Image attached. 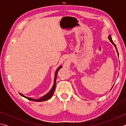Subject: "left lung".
I'll list each match as a JSON object with an SVG mask.
<instances>
[{
    "mask_svg": "<svg viewBox=\"0 0 126 126\" xmlns=\"http://www.w3.org/2000/svg\"><path fill=\"white\" fill-rule=\"evenodd\" d=\"M108 39H110V42L112 43L114 45V46L115 47V48H116V50H117V48H116V45H115V44L114 43V42H113V40H112V38H111V36H110V35L108 36ZM117 53H118V51H117Z\"/></svg>",
    "mask_w": 126,
    "mask_h": 126,
    "instance_id": "8db88e82",
    "label": "left lung"
}]
</instances>
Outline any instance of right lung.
<instances>
[{
	"label": "right lung",
	"mask_w": 126,
	"mask_h": 126,
	"mask_svg": "<svg viewBox=\"0 0 126 126\" xmlns=\"http://www.w3.org/2000/svg\"><path fill=\"white\" fill-rule=\"evenodd\" d=\"M62 68L61 66H60L58 69H57L56 72H55V78H54V85H53V86L52 87V88L51 90L49 91V92L46 95H44L43 97H42L40 98L39 99H33L32 98H29V97H25L24 96V95L22 93H19L20 94L23 96V97L25 98H27L28 99L30 100V101H35V102H43V101H46L47 100H48L51 97H52V95L53 94V93L54 92V91H55V86H56V79H57V74H58V72L59 71V70L61 69Z\"/></svg>",
	"instance_id": "right-lung-1"
}]
</instances>
